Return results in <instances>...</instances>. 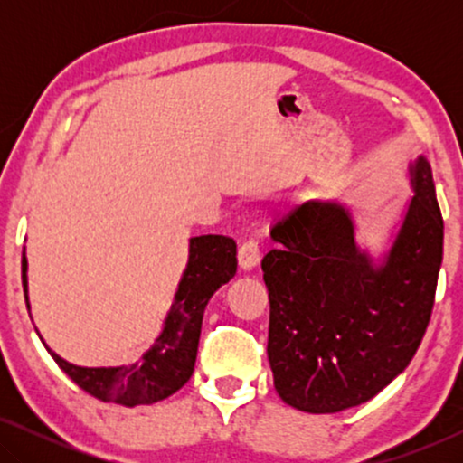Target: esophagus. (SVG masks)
I'll list each match as a JSON object with an SVG mask.
<instances>
[{
  "instance_id": "obj_1",
  "label": "esophagus",
  "mask_w": 463,
  "mask_h": 463,
  "mask_svg": "<svg viewBox=\"0 0 463 463\" xmlns=\"http://www.w3.org/2000/svg\"><path fill=\"white\" fill-rule=\"evenodd\" d=\"M259 261H261V252H259V244L255 240H249L238 249V263L244 271L255 269Z\"/></svg>"
}]
</instances>
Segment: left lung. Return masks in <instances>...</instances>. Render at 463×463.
I'll return each instance as SVG.
<instances>
[{
	"mask_svg": "<svg viewBox=\"0 0 463 463\" xmlns=\"http://www.w3.org/2000/svg\"><path fill=\"white\" fill-rule=\"evenodd\" d=\"M413 195L388 249L358 244L341 202L307 200L278 219L263 257L269 290L268 358L290 407L339 413L379 394L407 369L434 306L442 217L423 156L409 164Z\"/></svg>",
	"mask_w": 463,
	"mask_h": 463,
	"instance_id": "obj_1",
	"label": "left lung"
}]
</instances>
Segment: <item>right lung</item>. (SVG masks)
Masks as SVG:
<instances>
[{"mask_svg": "<svg viewBox=\"0 0 463 463\" xmlns=\"http://www.w3.org/2000/svg\"><path fill=\"white\" fill-rule=\"evenodd\" d=\"M27 268V255L23 250V288L27 309H31ZM236 242L232 238L213 236V233L189 238L185 271L176 287L173 306L164 318L162 331L156 337L154 345L143 352V356L132 364H71L50 350L42 335H37L50 356L56 360V364L88 394L103 402H116L124 407L154 404L175 394L189 382L195 366V356H198L200 328L206 303L223 284L236 276Z\"/></svg>", "mask_w": 463, "mask_h": 463, "instance_id": "1", "label": "right lung"}]
</instances>
